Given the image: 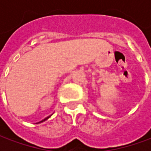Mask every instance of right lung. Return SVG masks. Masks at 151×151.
<instances>
[{
    "mask_svg": "<svg viewBox=\"0 0 151 151\" xmlns=\"http://www.w3.org/2000/svg\"><path fill=\"white\" fill-rule=\"evenodd\" d=\"M51 116H47V117H46V118H45V119H43V120H41V121H40V122H38L37 124H40V123H42V122H43V121H45V120H47V119H48V118H49V117Z\"/></svg>",
    "mask_w": 151,
    "mask_h": 151,
    "instance_id": "add662e5",
    "label": "right lung"
}]
</instances>
